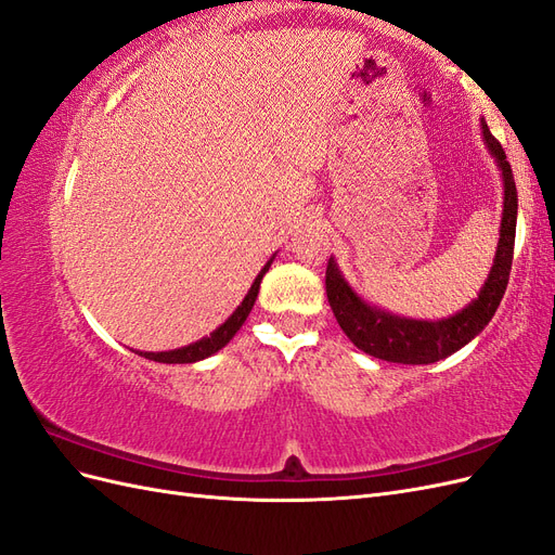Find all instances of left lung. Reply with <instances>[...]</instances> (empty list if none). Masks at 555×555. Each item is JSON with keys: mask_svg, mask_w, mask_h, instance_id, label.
Here are the masks:
<instances>
[{"mask_svg": "<svg viewBox=\"0 0 555 555\" xmlns=\"http://www.w3.org/2000/svg\"><path fill=\"white\" fill-rule=\"evenodd\" d=\"M481 133L486 147L493 155L498 169L502 171V222H500V241L495 249V259L491 273L486 278L473 304H467L461 312L451 314L438 322H424V319H408L393 312H386L377 306L363 300L349 282L343 278L338 263L331 257L326 268V296L331 310L338 319L340 328L347 338L354 343L365 354L391 363L424 365L451 357L453 351L475 340L491 322L502 296H505L512 257H514V238H516V212L518 196L512 166L507 162L505 150L495 141L489 125L481 117Z\"/></svg>", "mask_w": 555, "mask_h": 555, "instance_id": "left-lung-1", "label": "left lung"}]
</instances>
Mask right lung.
<instances>
[{"label": "right lung", "instance_id": "obj_1", "mask_svg": "<svg viewBox=\"0 0 555 555\" xmlns=\"http://www.w3.org/2000/svg\"><path fill=\"white\" fill-rule=\"evenodd\" d=\"M275 255L266 261V266L259 271V275L255 278V282H251L249 292L245 294L243 304L231 312V317L227 319V322L222 326H217L210 335H206V338H201L188 347H180V349H171V351H137L139 357H145L150 361H157V363H196V361H204L208 357H212L215 351H220L233 335L238 333V328L245 324V319L249 314V310L255 308V300H257V294H259V287H261V280L263 275L268 273V268H271Z\"/></svg>", "mask_w": 555, "mask_h": 555}]
</instances>
